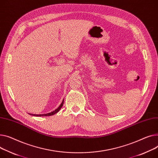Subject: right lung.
I'll return each mask as SVG.
<instances>
[{"mask_svg":"<svg viewBox=\"0 0 158 158\" xmlns=\"http://www.w3.org/2000/svg\"><path fill=\"white\" fill-rule=\"evenodd\" d=\"M64 100H63V101H62V102H61V105L60 106L56 109V110H55L54 111H52V112H49V113H48V114H29L30 115H34V116H40V117H41V116H50V115H54V114H55L56 113H57L60 110V109L62 107V106H63V105H64Z\"/></svg>","mask_w":158,"mask_h":158,"instance_id":"add662e5","label":"right lung"}]
</instances>
